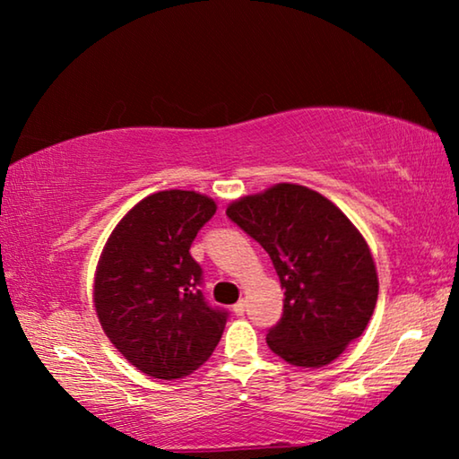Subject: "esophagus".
<instances>
[{
  "label": "esophagus",
  "mask_w": 459,
  "mask_h": 459,
  "mask_svg": "<svg viewBox=\"0 0 459 459\" xmlns=\"http://www.w3.org/2000/svg\"><path fill=\"white\" fill-rule=\"evenodd\" d=\"M245 309H247V301L245 299H238L235 306H232V312H235L237 316H243L245 314Z\"/></svg>",
  "instance_id": "34e87169"
}]
</instances>
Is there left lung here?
<instances>
[{"label": "left lung", "mask_w": 459, "mask_h": 459, "mask_svg": "<svg viewBox=\"0 0 459 459\" xmlns=\"http://www.w3.org/2000/svg\"><path fill=\"white\" fill-rule=\"evenodd\" d=\"M227 216L265 248L285 290L283 314L267 332L271 351L317 368L362 336L377 306V267L360 232L328 198L277 184L232 202Z\"/></svg>", "instance_id": "8db88e82"}]
</instances>
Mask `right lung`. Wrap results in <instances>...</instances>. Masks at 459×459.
Returning a JSON list of instances; mask_svg holds the SVG:
<instances>
[{
	"mask_svg": "<svg viewBox=\"0 0 459 459\" xmlns=\"http://www.w3.org/2000/svg\"><path fill=\"white\" fill-rule=\"evenodd\" d=\"M216 204L188 190L143 198L123 216L95 277L99 322L115 348L147 377L190 375L219 344L229 312L202 293L190 255Z\"/></svg>",
	"mask_w": 459,
	"mask_h": 459,
	"instance_id": "obj_1",
	"label": "right lung"
}]
</instances>
